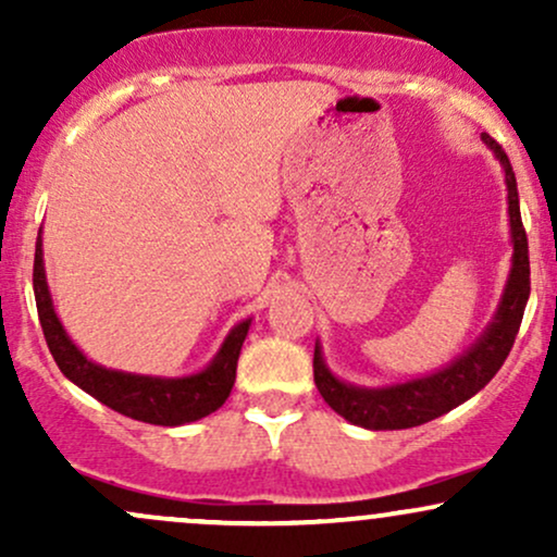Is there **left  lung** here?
I'll return each mask as SVG.
<instances>
[{
    "instance_id": "1",
    "label": "left lung",
    "mask_w": 557,
    "mask_h": 557,
    "mask_svg": "<svg viewBox=\"0 0 557 557\" xmlns=\"http://www.w3.org/2000/svg\"><path fill=\"white\" fill-rule=\"evenodd\" d=\"M487 149L500 162L505 175V188H508V216H510V243H513V257H510L508 283L503 287L500 304H497L492 322L484 327L458 359L437 372L417 376V380L395 382L385 387H361L350 382L337 380L330 372L327 361L322 356V345H314V382L322 398L327 400L332 411H337L350 424L363 426V430H408V426L426 424V421L443 417L453 411L482 389L503 361L508 359L513 348L516 335H519L523 309L529 300V243L527 230L521 222L519 209V188H516V175L505 157L503 146L482 133Z\"/></svg>"
}]
</instances>
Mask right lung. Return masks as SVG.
I'll list each match as a JSON object with an SVG mask.
<instances>
[{
	"instance_id": "1",
	"label": "right lung",
	"mask_w": 557,
	"mask_h": 557,
	"mask_svg": "<svg viewBox=\"0 0 557 557\" xmlns=\"http://www.w3.org/2000/svg\"><path fill=\"white\" fill-rule=\"evenodd\" d=\"M34 293L44 337H47V345L52 350L60 372L73 385H78L83 393L110 406L112 411L136 421H146V424L181 426L209 417L227 400L230 389L235 385V369H238V356L243 341L248 335V327H251V319H243V322L227 332L216 356L201 372L188 376L133 374L94 363L78 345L70 341L60 317H57L52 293H49L47 285L41 235L36 240Z\"/></svg>"
}]
</instances>
